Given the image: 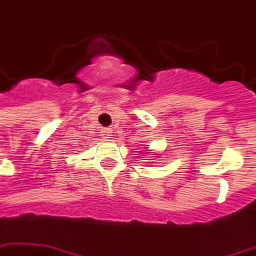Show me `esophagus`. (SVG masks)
<instances>
[{
  "mask_svg": "<svg viewBox=\"0 0 256 256\" xmlns=\"http://www.w3.org/2000/svg\"><path fill=\"white\" fill-rule=\"evenodd\" d=\"M102 136L105 139L112 138V130H110V128H104V130H102Z\"/></svg>",
  "mask_w": 256,
  "mask_h": 256,
  "instance_id": "esophagus-1",
  "label": "esophagus"
}]
</instances>
